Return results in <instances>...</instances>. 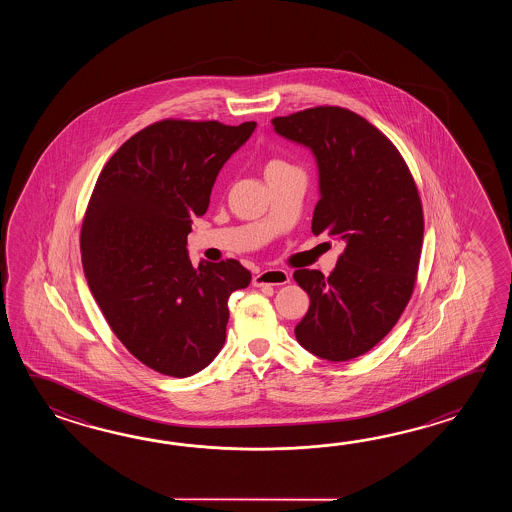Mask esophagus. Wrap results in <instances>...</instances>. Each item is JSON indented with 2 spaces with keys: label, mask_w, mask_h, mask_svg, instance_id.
<instances>
[{
  "label": "esophagus",
  "mask_w": 512,
  "mask_h": 512,
  "mask_svg": "<svg viewBox=\"0 0 512 512\" xmlns=\"http://www.w3.org/2000/svg\"><path fill=\"white\" fill-rule=\"evenodd\" d=\"M289 283V272L283 269H267L261 271L252 278L254 287H263V285H285Z\"/></svg>",
  "instance_id": "obj_1"
}]
</instances>
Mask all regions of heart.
<instances>
[{
  "label": "heart",
  "mask_w": 512,
  "mask_h": 512,
  "mask_svg": "<svg viewBox=\"0 0 512 512\" xmlns=\"http://www.w3.org/2000/svg\"><path fill=\"white\" fill-rule=\"evenodd\" d=\"M280 166H287V163H283V161H280V159H272V161H269L267 166H265V170H271V168H280Z\"/></svg>",
  "instance_id": "obj_1"
}]
</instances>
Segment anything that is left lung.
Wrapping results in <instances>:
<instances>
[{
	"mask_svg": "<svg viewBox=\"0 0 512 512\" xmlns=\"http://www.w3.org/2000/svg\"><path fill=\"white\" fill-rule=\"evenodd\" d=\"M272 126L315 153L313 234L346 243L329 276L294 271L311 300L294 335L320 359H355L392 331L414 293L425 230L414 177L393 142L349 109H304Z\"/></svg>",
	"mask_w": 512,
	"mask_h": 512,
	"instance_id": "obj_1",
	"label": "left lung"
}]
</instances>
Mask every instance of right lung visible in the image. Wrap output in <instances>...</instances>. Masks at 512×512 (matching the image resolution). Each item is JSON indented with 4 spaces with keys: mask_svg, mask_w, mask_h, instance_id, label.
Returning a JSON list of instances; mask_svg holds the SVG:
<instances>
[{
    "mask_svg": "<svg viewBox=\"0 0 512 512\" xmlns=\"http://www.w3.org/2000/svg\"><path fill=\"white\" fill-rule=\"evenodd\" d=\"M254 128L159 120L113 153L89 199L80 234L87 285L124 348L163 375L190 377L216 359L229 296L251 283L240 261L192 267L186 236Z\"/></svg>",
    "mask_w": 512,
    "mask_h": 512,
    "instance_id": "obj_1",
    "label": "right lung"
}]
</instances>
